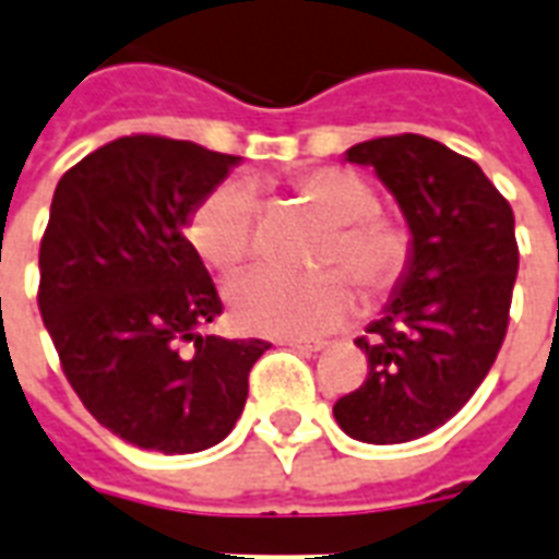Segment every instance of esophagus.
<instances>
[{
  "mask_svg": "<svg viewBox=\"0 0 559 559\" xmlns=\"http://www.w3.org/2000/svg\"><path fill=\"white\" fill-rule=\"evenodd\" d=\"M287 347H290V350H299V353H320L323 350V347H326V344H323V341H287Z\"/></svg>",
  "mask_w": 559,
  "mask_h": 559,
  "instance_id": "esophagus-1",
  "label": "esophagus"
}]
</instances>
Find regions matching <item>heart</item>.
Masks as SVG:
<instances>
[{
	"label": "heart",
	"mask_w": 559,
	"mask_h": 559,
	"mask_svg": "<svg viewBox=\"0 0 559 559\" xmlns=\"http://www.w3.org/2000/svg\"><path fill=\"white\" fill-rule=\"evenodd\" d=\"M296 191L332 224L317 275L254 269L227 287L236 326L272 338H320L344 326L365 290H392L413 260V233L395 215L377 212V194L359 173L317 167L296 179ZM188 239L212 269L242 266L254 239V194L242 182L218 185L188 218Z\"/></svg>",
	"instance_id": "heart-1"
}]
</instances>
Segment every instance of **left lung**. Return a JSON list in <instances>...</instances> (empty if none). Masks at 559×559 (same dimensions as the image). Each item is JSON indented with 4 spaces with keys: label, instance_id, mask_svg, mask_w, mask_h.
Returning a JSON list of instances; mask_svg holds the SVG:
<instances>
[{
    "label": "left lung",
    "instance_id": "8db88e82",
    "mask_svg": "<svg viewBox=\"0 0 559 559\" xmlns=\"http://www.w3.org/2000/svg\"><path fill=\"white\" fill-rule=\"evenodd\" d=\"M413 233L411 269L356 338L368 377L335 404L362 443H407L452 419L503 347L518 275L512 206L476 160L421 134L356 143Z\"/></svg>",
    "mask_w": 559,
    "mask_h": 559
}]
</instances>
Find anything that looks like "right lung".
I'll return each instance as SVG.
<instances>
[{
    "label": "right lung",
    "mask_w": 559,
    "mask_h": 559,
    "mask_svg": "<svg viewBox=\"0 0 559 559\" xmlns=\"http://www.w3.org/2000/svg\"><path fill=\"white\" fill-rule=\"evenodd\" d=\"M233 164L188 140L131 134L56 185L38 254L44 326L83 407L140 449L188 455L221 443L269 350L206 335L224 305L185 239Z\"/></svg>",
    "instance_id": "obj_1"
}]
</instances>
